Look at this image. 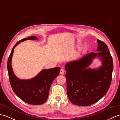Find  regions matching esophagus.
<instances>
[{"label":"esophagus","mask_w":120,"mask_h":120,"mask_svg":"<svg viewBox=\"0 0 120 120\" xmlns=\"http://www.w3.org/2000/svg\"><path fill=\"white\" fill-rule=\"evenodd\" d=\"M60 74H61V75L64 74V70H63V69H61L60 71Z\"/></svg>","instance_id":"esophagus-1"}]
</instances>
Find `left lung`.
I'll return each mask as SVG.
<instances>
[{
    "label": "left lung",
    "mask_w": 120,
    "mask_h": 120,
    "mask_svg": "<svg viewBox=\"0 0 120 120\" xmlns=\"http://www.w3.org/2000/svg\"><path fill=\"white\" fill-rule=\"evenodd\" d=\"M97 41L98 52H91L65 65L68 95L75 105H92L102 98L110 87L113 68L112 58L105 43ZM97 56L101 59L102 65L98 69L88 68Z\"/></svg>",
    "instance_id": "1"
}]
</instances>
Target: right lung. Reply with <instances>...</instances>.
I'll return each instance as SVG.
<instances>
[{
  "label": "right lung",
  "instance_id": "1",
  "mask_svg": "<svg viewBox=\"0 0 120 120\" xmlns=\"http://www.w3.org/2000/svg\"><path fill=\"white\" fill-rule=\"evenodd\" d=\"M37 39V37L31 36L18 41L12 48L7 64L9 81L13 91L25 102L35 105H41L46 101L51 85L59 74L60 68L43 70L34 78L22 80L14 74L12 68L11 60L14 48L18 44L26 40Z\"/></svg>",
  "mask_w": 120,
  "mask_h": 120
}]
</instances>
